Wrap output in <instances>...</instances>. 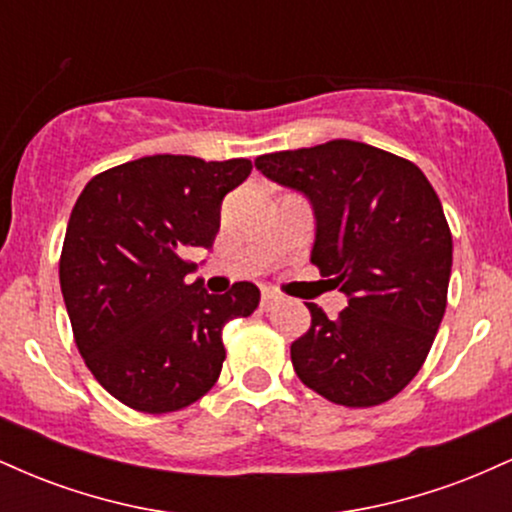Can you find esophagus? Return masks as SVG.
I'll return each mask as SVG.
<instances>
[{
    "label": "esophagus",
    "mask_w": 512,
    "mask_h": 512,
    "mask_svg": "<svg viewBox=\"0 0 512 512\" xmlns=\"http://www.w3.org/2000/svg\"><path fill=\"white\" fill-rule=\"evenodd\" d=\"M276 301H279V296H276L274 291H269V289H264V291H262V301H260V305H262L264 310L272 308V305H274Z\"/></svg>",
    "instance_id": "1"
}]
</instances>
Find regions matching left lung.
Wrapping results in <instances>:
<instances>
[{
	"mask_svg": "<svg viewBox=\"0 0 512 512\" xmlns=\"http://www.w3.org/2000/svg\"><path fill=\"white\" fill-rule=\"evenodd\" d=\"M255 166L308 197L310 262L349 298L337 320L308 303L293 370L334 404L387 402L424 366L448 305L452 236L436 190L407 158L351 139L264 154Z\"/></svg>",
	"mask_w": 512,
	"mask_h": 512,
	"instance_id": "8db88e82",
	"label": "left lung"
}]
</instances>
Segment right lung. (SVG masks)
<instances>
[{"label": "right lung", "instance_id": "right-lung-1", "mask_svg": "<svg viewBox=\"0 0 512 512\" xmlns=\"http://www.w3.org/2000/svg\"><path fill=\"white\" fill-rule=\"evenodd\" d=\"M248 158L158 154L96 175L67 223L60 286L74 342L93 378L144 414L190 407L219 380L221 332L248 317L260 289L223 296L187 284L190 248H211L221 202L250 175Z\"/></svg>", "mask_w": 512, "mask_h": 512}]
</instances>
